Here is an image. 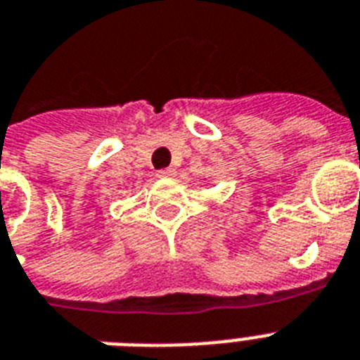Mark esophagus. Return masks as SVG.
I'll return each mask as SVG.
<instances>
[{"label": "esophagus", "instance_id": "obj_1", "mask_svg": "<svg viewBox=\"0 0 360 360\" xmlns=\"http://www.w3.org/2000/svg\"><path fill=\"white\" fill-rule=\"evenodd\" d=\"M175 172L174 168H162V170L157 172V177H165V179H168V177H174Z\"/></svg>", "mask_w": 360, "mask_h": 360}]
</instances>
